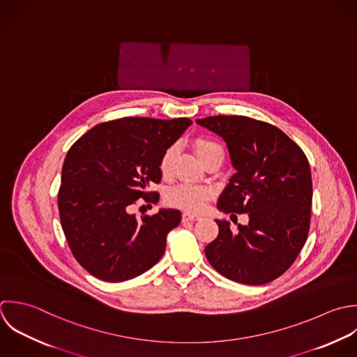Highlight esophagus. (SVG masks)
<instances>
[{
    "mask_svg": "<svg viewBox=\"0 0 357 357\" xmlns=\"http://www.w3.org/2000/svg\"><path fill=\"white\" fill-rule=\"evenodd\" d=\"M200 218H202L200 215L192 214V213H186V211L182 214V221H197Z\"/></svg>",
    "mask_w": 357,
    "mask_h": 357,
    "instance_id": "34e87169",
    "label": "esophagus"
}]
</instances>
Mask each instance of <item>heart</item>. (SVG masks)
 Returning <instances> with one entry per match:
<instances>
[{
	"instance_id": "obj_1",
	"label": "heart",
	"mask_w": 357,
	"mask_h": 357,
	"mask_svg": "<svg viewBox=\"0 0 357 357\" xmlns=\"http://www.w3.org/2000/svg\"><path fill=\"white\" fill-rule=\"evenodd\" d=\"M195 149L202 161H206L207 158H210L215 154H224L222 147L217 142L204 139V137L196 139ZM175 155H176L175 146H171L164 151V154L160 160V171L164 176H168L171 174ZM210 197H211L210 189H207L204 186L193 185V183L175 185V186L169 188L165 193V202L169 206L182 208L186 211H193V213L202 211L206 207V204L208 203Z\"/></svg>"
}]
</instances>
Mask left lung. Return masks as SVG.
I'll return each instance as SVG.
<instances>
[{
	"label": "left lung",
	"mask_w": 357,
	"mask_h": 357,
	"mask_svg": "<svg viewBox=\"0 0 357 357\" xmlns=\"http://www.w3.org/2000/svg\"><path fill=\"white\" fill-rule=\"evenodd\" d=\"M196 122L224 139L236 171L217 208L249 215V224H239L236 232L228 221L215 220L220 232L206 246V257L215 271L235 282H271L294 264L309 235V161L294 140L267 122L241 115Z\"/></svg>",
	"instance_id": "obj_1"
}]
</instances>
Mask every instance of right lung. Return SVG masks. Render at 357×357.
Here are the masks:
<instances>
[{"mask_svg": "<svg viewBox=\"0 0 357 357\" xmlns=\"http://www.w3.org/2000/svg\"><path fill=\"white\" fill-rule=\"evenodd\" d=\"M192 125L188 118L128 116L91 128L69 149L61 174V225L77 263L107 282L132 280L164 255L167 235L181 211L160 208L140 220L139 199L155 203L147 189L161 181L160 160Z\"/></svg>", "mask_w": 357, "mask_h": 357, "instance_id": "1", "label": "right lung"}]
</instances>
